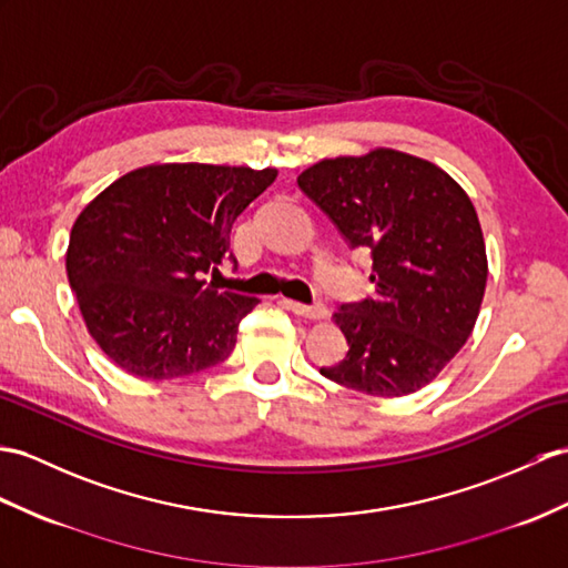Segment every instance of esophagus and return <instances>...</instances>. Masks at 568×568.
Listing matches in <instances>:
<instances>
[{
	"instance_id": "obj_1",
	"label": "esophagus",
	"mask_w": 568,
	"mask_h": 568,
	"mask_svg": "<svg viewBox=\"0 0 568 568\" xmlns=\"http://www.w3.org/2000/svg\"><path fill=\"white\" fill-rule=\"evenodd\" d=\"M284 306L288 311H294L298 317H306V321H323V317L327 315V308L323 306V303H315V306H303V303H296V301H284Z\"/></svg>"
}]
</instances>
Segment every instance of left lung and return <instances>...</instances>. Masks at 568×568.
Returning <instances> with one entry per match:
<instances>
[{
  "label": "left lung",
  "mask_w": 568,
  "mask_h": 568,
  "mask_svg": "<svg viewBox=\"0 0 568 568\" xmlns=\"http://www.w3.org/2000/svg\"><path fill=\"white\" fill-rule=\"evenodd\" d=\"M298 187L349 247H368L373 298L335 323L349 352L325 378L376 397L417 393L473 335L487 286V247L467 192L436 163L395 149L313 163Z\"/></svg>",
  "instance_id": "obj_1"
}]
</instances>
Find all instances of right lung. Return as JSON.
<instances>
[{
  "label": "right lung",
  "mask_w": 568,
  "mask_h": 568,
  "mask_svg": "<svg viewBox=\"0 0 568 568\" xmlns=\"http://www.w3.org/2000/svg\"><path fill=\"white\" fill-rule=\"evenodd\" d=\"M276 169L154 163L118 178L74 221L67 276L89 335L136 378L212 368L257 298L206 282L233 260L231 229Z\"/></svg>",
  "instance_id": "1"
}]
</instances>
